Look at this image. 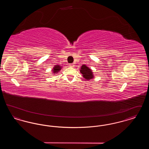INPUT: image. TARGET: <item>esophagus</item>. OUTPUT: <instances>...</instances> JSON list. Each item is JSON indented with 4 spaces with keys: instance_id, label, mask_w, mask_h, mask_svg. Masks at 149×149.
I'll return each mask as SVG.
<instances>
[{
    "instance_id": "1",
    "label": "esophagus",
    "mask_w": 149,
    "mask_h": 149,
    "mask_svg": "<svg viewBox=\"0 0 149 149\" xmlns=\"http://www.w3.org/2000/svg\"><path fill=\"white\" fill-rule=\"evenodd\" d=\"M69 65H70V67H74V64H70Z\"/></svg>"
}]
</instances>
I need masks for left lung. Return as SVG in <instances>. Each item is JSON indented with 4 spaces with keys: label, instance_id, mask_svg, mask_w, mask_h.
Returning <instances> with one entry per match:
<instances>
[{
    "label": "left lung",
    "instance_id": "1",
    "mask_svg": "<svg viewBox=\"0 0 149 149\" xmlns=\"http://www.w3.org/2000/svg\"><path fill=\"white\" fill-rule=\"evenodd\" d=\"M80 71L83 74V77L86 80H90L94 78L92 70L85 65L81 66Z\"/></svg>",
    "mask_w": 149,
    "mask_h": 149
}]
</instances>
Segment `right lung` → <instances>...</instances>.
Returning a JSON list of instances; mask_svg holds the SVG:
<instances>
[{"label":"right lung","instance_id":"obj_1","mask_svg":"<svg viewBox=\"0 0 149 149\" xmlns=\"http://www.w3.org/2000/svg\"><path fill=\"white\" fill-rule=\"evenodd\" d=\"M61 69V67L60 66V65H55L54 67V68H53V72L54 73V74H55V73H57V72H58Z\"/></svg>","mask_w":149,"mask_h":149}]
</instances>
